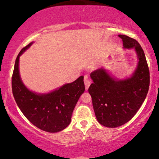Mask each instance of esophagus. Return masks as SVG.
I'll use <instances>...</instances> for the list:
<instances>
[{"mask_svg":"<svg viewBox=\"0 0 159 159\" xmlns=\"http://www.w3.org/2000/svg\"><path fill=\"white\" fill-rule=\"evenodd\" d=\"M84 85H85L86 90H88V88H89V87H90V84H91L90 80H89L88 75L84 76Z\"/></svg>","mask_w":159,"mask_h":159,"instance_id":"1","label":"esophagus"}]
</instances>
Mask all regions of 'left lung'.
Listing matches in <instances>:
<instances>
[{"label":"left lung","mask_w":159,"mask_h":159,"mask_svg":"<svg viewBox=\"0 0 159 159\" xmlns=\"http://www.w3.org/2000/svg\"><path fill=\"white\" fill-rule=\"evenodd\" d=\"M125 49L134 48L138 58L131 77L118 80L105 69L93 71V83L88 92L91 95L95 116L106 127H117L127 123L140 108L148 92L150 72L144 51L139 43L127 35L119 34Z\"/></svg>","instance_id":"obj_1"}]
</instances>
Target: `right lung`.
I'll return each mask as SVG.
<instances>
[{
	"instance_id": "obj_1",
	"label": "right lung",
	"mask_w": 159,
	"mask_h": 159,
	"mask_svg": "<svg viewBox=\"0 0 159 159\" xmlns=\"http://www.w3.org/2000/svg\"><path fill=\"white\" fill-rule=\"evenodd\" d=\"M32 43L23 48L16 57L11 81L13 95L19 109L32 125L45 132H60L70 124L74 108L85 90L84 77L48 93L30 90L21 80L19 61L20 56Z\"/></svg>"
}]
</instances>
